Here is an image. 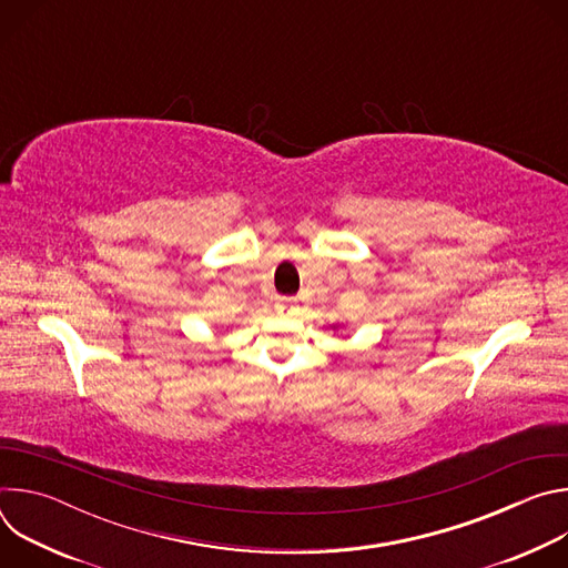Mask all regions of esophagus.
Listing matches in <instances>:
<instances>
[{
  "label": "esophagus",
  "instance_id": "esophagus-1",
  "mask_svg": "<svg viewBox=\"0 0 568 568\" xmlns=\"http://www.w3.org/2000/svg\"><path fill=\"white\" fill-rule=\"evenodd\" d=\"M274 307H276V312H278V314H285V312H290V310H292V298H278Z\"/></svg>",
  "mask_w": 568,
  "mask_h": 568
}]
</instances>
